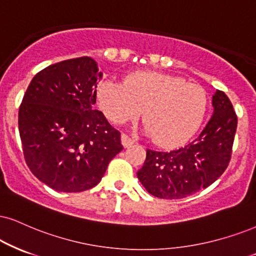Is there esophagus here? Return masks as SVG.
I'll list each match as a JSON object with an SVG mask.
<instances>
[{
  "instance_id": "1",
  "label": "esophagus",
  "mask_w": 256,
  "mask_h": 256,
  "mask_svg": "<svg viewBox=\"0 0 256 256\" xmlns=\"http://www.w3.org/2000/svg\"><path fill=\"white\" fill-rule=\"evenodd\" d=\"M121 142L123 144V147H130L132 144H134V140L132 138H129L127 134H122L121 135Z\"/></svg>"
}]
</instances>
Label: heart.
Returning a JSON list of instances; mask_svg holds the SVG:
<instances>
[{
  "label": "heart",
  "mask_w": 256,
  "mask_h": 256,
  "mask_svg": "<svg viewBox=\"0 0 256 256\" xmlns=\"http://www.w3.org/2000/svg\"><path fill=\"white\" fill-rule=\"evenodd\" d=\"M96 100L116 124L138 118L144 109V134L162 147L186 142L206 112V96L198 85L158 72L130 74L123 84L103 80L96 89Z\"/></svg>",
  "instance_id": "heart-1"
}]
</instances>
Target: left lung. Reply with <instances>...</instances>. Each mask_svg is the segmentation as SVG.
Returning a JSON list of instances; mask_svg holds the SVG:
<instances>
[{"label":"left lung","mask_w":256,"mask_h":256,"mask_svg":"<svg viewBox=\"0 0 256 256\" xmlns=\"http://www.w3.org/2000/svg\"><path fill=\"white\" fill-rule=\"evenodd\" d=\"M214 114L200 136L170 152L147 150L138 178L150 194L180 200L217 180L229 165L238 116L223 91L212 94Z\"/></svg>","instance_id":"left-lung-1"}]
</instances>
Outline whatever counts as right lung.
Masks as SVG:
<instances>
[{"mask_svg": "<svg viewBox=\"0 0 256 256\" xmlns=\"http://www.w3.org/2000/svg\"><path fill=\"white\" fill-rule=\"evenodd\" d=\"M103 74L90 56L68 59L34 76L18 109L27 166L60 192L96 186L123 150L121 133L94 108Z\"/></svg>", "mask_w": 256, "mask_h": 256, "instance_id": "1", "label": "right lung"}]
</instances>
